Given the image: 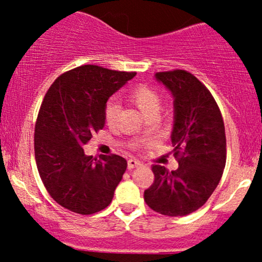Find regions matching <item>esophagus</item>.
I'll return each instance as SVG.
<instances>
[{"mask_svg":"<svg viewBox=\"0 0 262 262\" xmlns=\"http://www.w3.org/2000/svg\"><path fill=\"white\" fill-rule=\"evenodd\" d=\"M141 162L135 160V159H130V160H128V169L132 170V169H135V167L140 166Z\"/></svg>","mask_w":262,"mask_h":262,"instance_id":"1","label":"esophagus"}]
</instances>
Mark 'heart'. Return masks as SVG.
I'll return each mask as SVG.
<instances>
[{"label":"heart","mask_w":262,"mask_h":262,"mask_svg":"<svg viewBox=\"0 0 262 262\" xmlns=\"http://www.w3.org/2000/svg\"><path fill=\"white\" fill-rule=\"evenodd\" d=\"M128 101L140 111L146 118H156L162 106L161 96L146 85H138L128 93ZM121 108L116 101H110L104 108V121L110 127L114 125Z\"/></svg>","instance_id":"1"}]
</instances>
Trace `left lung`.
Returning a JSON list of instances; mask_svg holds the SVG:
<instances>
[{"label": "left lung", "mask_w": 262, "mask_h": 262, "mask_svg": "<svg viewBox=\"0 0 262 262\" xmlns=\"http://www.w3.org/2000/svg\"><path fill=\"white\" fill-rule=\"evenodd\" d=\"M155 79L173 97L171 141L179 169L152 165L154 183L144 200L160 214L182 217L202 207L221 181L227 159L224 122L212 93L192 74L165 71Z\"/></svg>", "instance_id": "obj_1"}]
</instances>
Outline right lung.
<instances>
[{"label": "right lung", "instance_id": "add662e5", "mask_svg": "<svg viewBox=\"0 0 262 262\" xmlns=\"http://www.w3.org/2000/svg\"><path fill=\"white\" fill-rule=\"evenodd\" d=\"M135 75L79 66L60 75L41 102L34 129L39 175L53 200L71 212L93 214L112 202L127 160L87 156L82 146L104 127L108 98Z\"/></svg>", "mask_w": 262, "mask_h": 262}]
</instances>
